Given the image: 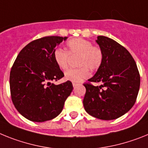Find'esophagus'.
Returning a JSON list of instances; mask_svg holds the SVG:
<instances>
[{
	"mask_svg": "<svg viewBox=\"0 0 148 148\" xmlns=\"http://www.w3.org/2000/svg\"><path fill=\"white\" fill-rule=\"evenodd\" d=\"M79 83H73V86H74V88H75L76 86H77L78 85H79Z\"/></svg>",
	"mask_w": 148,
	"mask_h": 148,
	"instance_id": "obj_1",
	"label": "esophagus"
}]
</instances>
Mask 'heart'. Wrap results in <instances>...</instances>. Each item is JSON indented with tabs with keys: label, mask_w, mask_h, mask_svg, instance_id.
Masks as SVG:
<instances>
[{
	"label": "heart",
	"mask_w": 148,
	"mask_h": 148,
	"mask_svg": "<svg viewBox=\"0 0 148 148\" xmlns=\"http://www.w3.org/2000/svg\"><path fill=\"white\" fill-rule=\"evenodd\" d=\"M67 51L57 47L53 51V59L56 64L61 69H66L69 65L71 56L79 55L78 69H71L66 71L64 75L65 80L72 83H80L89 77L90 71L97 70L101 67L103 59V53L98 46L93 45L91 41L83 38H74L66 43Z\"/></svg>",
	"instance_id": "obj_1"
}]
</instances>
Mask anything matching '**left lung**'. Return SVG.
I'll use <instances>...</instances> for the list:
<instances>
[{
  "instance_id": "obj_1",
  "label": "left lung",
  "mask_w": 148,
  "mask_h": 148,
  "mask_svg": "<svg viewBox=\"0 0 148 148\" xmlns=\"http://www.w3.org/2000/svg\"><path fill=\"white\" fill-rule=\"evenodd\" d=\"M103 59L93 77L85 83V110L102 120H113L122 116L136 103L140 87V74L129 51L115 40L103 36L96 40ZM92 82H101L95 87Z\"/></svg>"
}]
</instances>
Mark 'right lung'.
<instances>
[{
	"label": "right lung",
	"instance_id": "add662e5",
	"mask_svg": "<svg viewBox=\"0 0 148 148\" xmlns=\"http://www.w3.org/2000/svg\"><path fill=\"white\" fill-rule=\"evenodd\" d=\"M67 37L45 36L32 41L15 59L10 75L11 98L21 115L44 122L56 118L73 90L71 81L59 85L63 72L53 59L55 47Z\"/></svg>",
	"mask_w": 148,
	"mask_h": 148
}]
</instances>
